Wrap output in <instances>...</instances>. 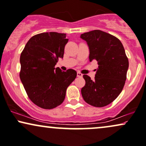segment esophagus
<instances>
[{"mask_svg": "<svg viewBox=\"0 0 146 146\" xmlns=\"http://www.w3.org/2000/svg\"><path fill=\"white\" fill-rule=\"evenodd\" d=\"M77 75H78V77H80V78H82V77L83 76L82 73H81L80 72H78V73H77Z\"/></svg>", "mask_w": 146, "mask_h": 146, "instance_id": "esophagus-1", "label": "esophagus"}]
</instances>
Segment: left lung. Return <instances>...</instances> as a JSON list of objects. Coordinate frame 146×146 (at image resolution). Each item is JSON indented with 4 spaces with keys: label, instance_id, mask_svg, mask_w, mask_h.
Masks as SVG:
<instances>
[{
    "label": "left lung",
    "instance_id": "1",
    "mask_svg": "<svg viewBox=\"0 0 146 146\" xmlns=\"http://www.w3.org/2000/svg\"><path fill=\"white\" fill-rule=\"evenodd\" d=\"M90 50V61L96 60L98 66L94 80L84 75L86 81L82 88L84 101L96 108L112 103L123 89L129 68V60L123 45L113 35L99 30L81 35Z\"/></svg>",
    "mask_w": 146,
    "mask_h": 146
}]
</instances>
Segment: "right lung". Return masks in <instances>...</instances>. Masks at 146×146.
<instances>
[{
    "label": "right lung",
    "instance_id": "add662e5",
    "mask_svg": "<svg viewBox=\"0 0 146 146\" xmlns=\"http://www.w3.org/2000/svg\"><path fill=\"white\" fill-rule=\"evenodd\" d=\"M66 34L43 33L32 36L20 55V78L31 101L51 110L64 101L66 90L77 76L73 69L55 68L68 41Z\"/></svg>",
    "mask_w": 146,
    "mask_h": 146
}]
</instances>
